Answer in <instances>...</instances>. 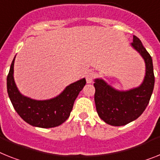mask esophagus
<instances>
[{
	"label": "esophagus",
	"mask_w": 160,
	"mask_h": 160,
	"mask_svg": "<svg viewBox=\"0 0 160 160\" xmlns=\"http://www.w3.org/2000/svg\"><path fill=\"white\" fill-rule=\"evenodd\" d=\"M94 77H95V73L93 72H91V71L87 72L86 75H85V79H86V81L88 84L92 83L93 79H94Z\"/></svg>",
	"instance_id": "esophagus-1"
}]
</instances>
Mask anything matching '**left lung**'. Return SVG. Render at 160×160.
Listing matches in <instances>:
<instances>
[{
    "instance_id": "obj_1",
    "label": "left lung",
    "mask_w": 160,
    "mask_h": 160,
    "mask_svg": "<svg viewBox=\"0 0 160 160\" xmlns=\"http://www.w3.org/2000/svg\"><path fill=\"white\" fill-rule=\"evenodd\" d=\"M131 45L146 63V76L140 86L119 91L102 79L94 80V101L97 112L103 121L113 126H123L138 119L148 105L155 85L152 58L139 38L133 36Z\"/></svg>"
}]
</instances>
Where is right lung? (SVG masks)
Returning <instances> with one entry per match:
<instances>
[{"instance_id":"right-lung-1","label":"right lung","mask_w":160,"mask_h":160,"mask_svg":"<svg viewBox=\"0 0 160 160\" xmlns=\"http://www.w3.org/2000/svg\"><path fill=\"white\" fill-rule=\"evenodd\" d=\"M14 57L7 76V92L16 112L24 121L39 128H53L68 119L74 102L86 84L84 78L72 83L58 96L49 100L38 101L20 93L14 79Z\"/></svg>"}]
</instances>
